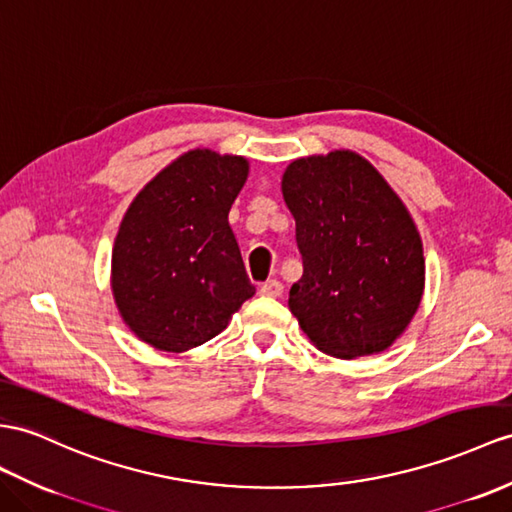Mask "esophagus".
<instances>
[{"label":"esophagus","instance_id":"1","mask_svg":"<svg viewBox=\"0 0 512 512\" xmlns=\"http://www.w3.org/2000/svg\"><path fill=\"white\" fill-rule=\"evenodd\" d=\"M282 282L280 280H267L263 286H260V295H267V297H280L282 295Z\"/></svg>","mask_w":512,"mask_h":512}]
</instances>
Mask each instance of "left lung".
<instances>
[{
    "instance_id": "left-lung-1",
    "label": "left lung",
    "mask_w": 512,
    "mask_h": 512,
    "mask_svg": "<svg viewBox=\"0 0 512 512\" xmlns=\"http://www.w3.org/2000/svg\"><path fill=\"white\" fill-rule=\"evenodd\" d=\"M304 273L289 308L321 352H384L417 313L426 260L402 199L354 152L291 162L282 178Z\"/></svg>"
}]
</instances>
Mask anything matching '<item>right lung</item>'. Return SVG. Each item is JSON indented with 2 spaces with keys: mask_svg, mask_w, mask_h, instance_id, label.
<instances>
[{
  "mask_svg": "<svg viewBox=\"0 0 512 512\" xmlns=\"http://www.w3.org/2000/svg\"><path fill=\"white\" fill-rule=\"evenodd\" d=\"M247 160L193 149L136 195L112 249L123 321L156 350L184 352L228 326L256 293L228 223Z\"/></svg>",
  "mask_w": 512,
  "mask_h": 512,
  "instance_id": "obj_1",
  "label": "right lung"
}]
</instances>
